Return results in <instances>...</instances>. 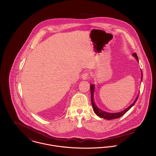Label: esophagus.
I'll list each match as a JSON object with an SVG mask.
<instances>
[{"instance_id":"1","label":"esophagus","mask_w":156,"mask_h":156,"mask_svg":"<svg viewBox=\"0 0 156 156\" xmlns=\"http://www.w3.org/2000/svg\"><path fill=\"white\" fill-rule=\"evenodd\" d=\"M82 78L83 80H87L89 78V74L88 73H85L82 74Z\"/></svg>"}]
</instances>
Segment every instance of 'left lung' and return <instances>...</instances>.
Here are the masks:
<instances>
[{"label":"left lung","instance_id":"obj_1","mask_svg":"<svg viewBox=\"0 0 156 156\" xmlns=\"http://www.w3.org/2000/svg\"><path fill=\"white\" fill-rule=\"evenodd\" d=\"M133 56L136 58V61L137 62H139L138 57L137 56V54L136 53H133ZM141 75H142V77H141V81H142V70H141ZM90 96H91V103H92V108H93V110H94V111L95 112V113L97 116H98L99 117H100L101 118H103V119H108V120L118 118L122 116V115H124L135 104V103L136 102V101H137V100L138 98V97H139V95H138L133 103L130 106H129L127 108H126L125 110H124L122 111L119 112H116V113H109V112H106L103 111L100 109L97 106V105H95V103L94 102V98H93L94 92V89H95L94 85H92L91 84L90 86Z\"/></svg>","mask_w":156,"mask_h":156}]
</instances>
